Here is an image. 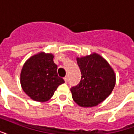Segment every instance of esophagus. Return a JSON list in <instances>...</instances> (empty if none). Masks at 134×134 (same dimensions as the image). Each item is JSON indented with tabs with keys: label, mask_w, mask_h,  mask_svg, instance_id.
<instances>
[{
	"label": "esophagus",
	"mask_w": 134,
	"mask_h": 134,
	"mask_svg": "<svg viewBox=\"0 0 134 134\" xmlns=\"http://www.w3.org/2000/svg\"><path fill=\"white\" fill-rule=\"evenodd\" d=\"M64 80H65V82H66V83H67V81H68V76H65V78H64Z\"/></svg>",
	"instance_id": "obj_1"
}]
</instances>
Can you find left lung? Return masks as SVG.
<instances>
[{
    "label": "left lung",
    "mask_w": 134,
    "mask_h": 134,
    "mask_svg": "<svg viewBox=\"0 0 134 134\" xmlns=\"http://www.w3.org/2000/svg\"><path fill=\"white\" fill-rule=\"evenodd\" d=\"M82 74L79 83L71 88V96L78 105L91 108L98 105L112 93L116 75L108 61L99 54L76 58Z\"/></svg>",
    "instance_id": "8db88e82"
}]
</instances>
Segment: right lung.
<instances>
[{
  "mask_svg": "<svg viewBox=\"0 0 134 134\" xmlns=\"http://www.w3.org/2000/svg\"><path fill=\"white\" fill-rule=\"evenodd\" d=\"M52 53L40 52L26 60L20 74L22 90L30 98L46 102L52 98L57 88L65 83L58 75V66Z\"/></svg>",
  "mask_w": 134,
  "mask_h": 134,
  "instance_id": "right-lung-1",
  "label": "right lung"
}]
</instances>
